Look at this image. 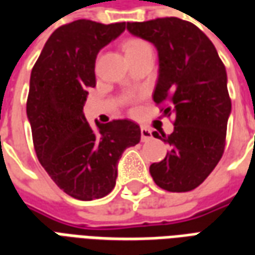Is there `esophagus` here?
I'll return each mask as SVG.
<instances>
[{
  "label": "esophagus",
  "mask_w": 255,
  "mask_h": 255,
  "mask_svg": "<svg viewBox=\"0 0 255 255\" xmlns=\"http://www.w3.org/2000/svg\"><path fill=\"white\" fill-rule=\"evenodd\" d=\"M140 138H142V142H147V140L153 138V135L150 132V129H147L146 127H142L140 128Z\"/></svg>",
  "instance_id": "34e87169"
}]
</instances>
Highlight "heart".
<instances>
[{
	"mask_svg": "<svg viewBox=\"0 0 255 255\" xmlns=\"http://www.w3.org/2000/svg\"><path fill=\"white\" fill-rule=\"evenodd\" d=\"M123 50H124L126 56L129 60V58L144 54V53L151 52V46L144 39H140V38H129V39H127V41L123 43Z\"/></svg>",
	"mask_w": 255,
	"mask_h": 255,
	"instance_id": "1",
	"label": "heart"
}]
</instances>
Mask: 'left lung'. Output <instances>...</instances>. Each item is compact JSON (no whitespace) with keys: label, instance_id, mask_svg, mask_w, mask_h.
Segmentation results:
<instances>
[{"label":"left lung","instance_id":"1","mask_svg":"<svg viewBox=\"0 0 255 255\" xmlns=\"http://www.w3.org/2000/svg\"><path fill=\"white\" fill-rule=\"evenodd\" d=\"M127 30L157 47L160 75L153 101L164 116L173 117L171 135L153 132L169 150L150 165V175L162 190L191 191L224 154L231 113L224 64L212 41L186 20L128 21Z\"/></svg>","mask_w":255,"mask_h":255}]
</instances>
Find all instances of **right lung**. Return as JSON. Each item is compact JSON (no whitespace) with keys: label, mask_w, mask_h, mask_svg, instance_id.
<instances>
[{"label":"right lung","mask_w":255,"mask_h":255,"mask_svg":"<svg viewBox=\"0 0 255 255\" xmlns=\"http://www.w3.org/2000/svg\"><path fill=\"white\" fill-rule=\"evenodd\" d=\"M126 23L75 20L53 32L32 67L27 116L36 157L69 197L93 201L115 188L123 151L140 140L136 123L120 119L91 127L83 113L95 87V58Z\"/></svg>","instance_id":"right-lung-1"}]
</instances>
